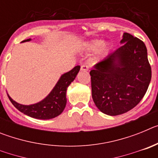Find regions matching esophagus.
<instances>
[{
    "mask_svg": "<svg viewBox=\"0 0 158 158\" xmlns=\"http://www.w3.org/2000/svg\"><path fill=\"white\" fill-rule=\"evenodd\" d=\"M81 70L84 71V72H86V71L89 70V66L86 65H82L81 66Z\"/></svg>",
    "mask_w": 158,
    "mask_h": 158,
    "instance_id": "obj_1",
    "label": "esophagus"
}]
</instances>
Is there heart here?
Returning a JSON list of instances; mask_svg holds the SVG:
<instances>
[{
	"instance_id": "b5f03b06",
	"label": "heart",
	"mask_w": 158,
	"mask_h": 158,
	"mask_svg": "<svg viewBox=\"0 0 158 158\" xmlns=\"http://www.w3.org/2000/svg\"><path fill=\"white\" fill-rule=\"evenodd\" d=\"M81 49L87 53L96 51L95 58L99 60L107 56L111 50V46L109 43H104V40L101 39H93L84 43Z\"/></svg>"
}]
</instances>
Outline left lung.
Listing matches in <instances>:
<instances>
[{"mask_svg":"<svg viewBox=\"0 0 158 158\" xmlns=\"http://www.w3.org/2000/svg\"><path fill=\"white\" fill-rule=\"evenodd\" d=\"M122 44L90 71L92 96L101 112L118 115L141 101L151 80V67L145 43L123 33Z\"/></svg>","mask_w":158,"mask_h":158,"instance_id":"left-lung-1","label":"left lung"}]
</instances>
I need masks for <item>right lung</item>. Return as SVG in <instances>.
I'll list each match as a JSON object with an SVG mask.
<instances>
[{
  "mask_svg": "<svg viewBox=\"0 0 158 158\" xmlns=\"http://www.w3.org/2000/svg\"><path fill=\"white\" fill-rule=\"evenodd\" d=\"M31 39L23 40L21 43L29 42ZM80 65H77L69 72L65 73L60 77L59 80L45 98L36 104L30 105H23L19 104L11 98L8 94V98L15 107L19 111L25 115L38 119H51L55 118L64 111L66 105L67 88L73 81L80 70Z\"/></svg>",
  "mask_w": 158,
  "mask_h": 158,
  "instance_id": "obj_1",
  "label": "right lung"
}]
</instances>
